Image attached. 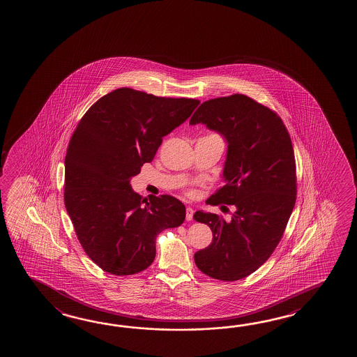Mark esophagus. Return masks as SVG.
<instances>
[{
	"label": "esophagus",
	"mask_w": 357,
	"mask_h": 357,
	"mask_svg": "<svg viewBox=\"0 0 357 357\" xmlns=\"http://www.w3.org/2000/svg\"><path fill=\"white\" fill-rule=\"evenodd\" d=\"M194 209L190 206H187V213H185V219L188 222H190L193 219Z\"/></svg>",
	"instance_id": "obj_1"
}]
</instances>
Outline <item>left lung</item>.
<instances>
[{
  "instance_id": "left-lung-1",
  "label": "left lung",
  "mask_w": 357,
  "mask_h": 357,
  "mask_svg": "<svg viewBox=\"0 0 357 357\" xmlns=\"http://www.w3.org/2000/svg\"><path fill=\"white\" fill-rule=\"evenodd\" d=\"M204 124L228 144L224 185L209 204L235 205L230 222L198 211L194 220L209 225L211 245L194 255L213 279H244L263 265L279 244L296 200L291 139L281 118L244 94L202 103L189 124Z\"/></svg>"
}]
</instances>
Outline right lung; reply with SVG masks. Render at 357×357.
<instances>
[{"instance_id":"add662e5","label":"right lung","mask_w":357,"mask_h":357,"mask_svg":"<svg viewBox=\"0 0 357 357\" xmlns=\"http://www.w3.org/2000/svg\"><path fill=\"white\" fill-rule=\"evenodd\" d=\"M199 103L119 88L78 123L66 154L65 205L81 245L100 269L119 276L143 271L155 257L157 235L184 222L181 200L149 195L146 202L130 179Z\"/></svg>"}]
</instances>
